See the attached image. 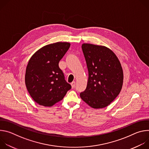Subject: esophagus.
<instances>
[{"mask_svg":"<svg viewBox=\"0 0 149 149\" xmlns=\"http://www.w3.org/2000/svg\"><path fill=\"white\" fill-rule=\"evenodd\" d=\"M71 87H72V88H75V81L72 82L71 84Z\"/></svg>","mask_w":149,"mask_h":149,"instance_id":"obj_1","label":"esophagus"}]
</instances>
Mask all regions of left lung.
<instances>
[{"mask_svg": "<svg viewBox=\"0 0 149 149\" xmlns=\"http://www.w3.org/2000/svg\"><path fill=\"white\" fill-rule=\"evenodd\" d=\"M82 49L88 71L87 88L81 99L93 109L107 107L120 94L123 71L116 54L107 47L83 44Z\"/></svg>", "mask_w": 149, "mask_h": 149, "instance_id": "1", "label": "left lung"}]
</instances>
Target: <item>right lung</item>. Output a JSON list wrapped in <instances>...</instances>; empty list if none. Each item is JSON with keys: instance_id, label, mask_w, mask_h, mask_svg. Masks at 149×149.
<instances>
[{"instance_id": "obj_1", "label": "right lung", "mask_w": 149, "mask_h": 149, "mask_svg": "<svg viewBox=\"0 0 149 149\" xmlns=\"http://www.w3.org/2000/svg\"><path fill=\"white\" fill-rule=\"evenodd\" d=\"M58 42L45 45L30 58L26 69L25 84L33 100L40 105L51 107L62 100L71 88L59 67V62L70 47Z\"/></svg>"}]
</instances>
